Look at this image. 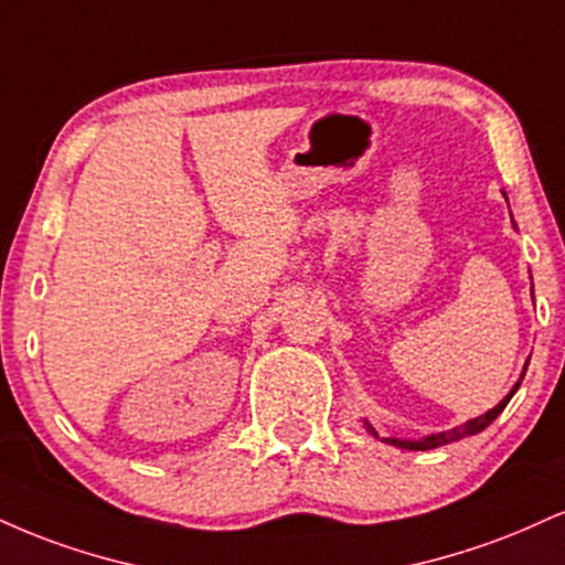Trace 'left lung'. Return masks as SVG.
<instances>
[{"label": "left lung", "mask_w": 565, "mask_h": 565, "mask_svg": "<svg viewBox=\"0 0 565 565\" xmlns=\"http://www.w3.org/2000/svg\"><path fill=\"white\" fill-rule=\"evenodd\" d=\"M526 365H529V363H526ZM526 365H523V373H526ZM523 373H521V379H523ZM521 379H519V382H515L513 390L508 392L505 397H502L500 403L492 407V411H487L484 416H479V418H471V420H466L463 426H455V429H450V431L429 434V437H424V439H397V437H382V441H386V445H394V447H399V450H434V447L450 445V441H458V439H463V437H471V434H479V431H484L487 426L492 424V420L498 418L502 411H505V405L511 403V397H513V394L519 392V386H521ZM365 429H369V431L373 434V437H379L376 429H373V426L369 424V420H365Z\"/></svg>", "instance_id": "obj_1"}]
</instances>
